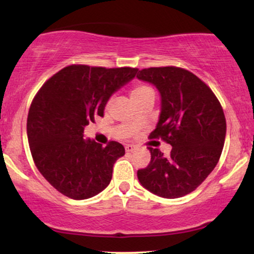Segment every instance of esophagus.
Returning a JSON list of instances; mask_svg holds the SVG:
<instances>
[{"instance_id": "34e87169", "label": "esophagus", "mask_w": 254, "mask_h": 254, "mask_svg": "<svg viewBox=\"0 0 254 254\" xmlns=\"http://www.w3.org/2000/svg\"><path fill=\"white\" fill-rule=\"evenodd\" d=\"M137 149V147L136 145H133V144H127L125 145V150L127 151V153H132V151H135Z\"/></svg>"}]
</instances>
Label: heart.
<instances>
[{"label": "heart", "instance_id": "1", "mask_svg": "<svg viewBox=\"0 0 254 254\" xmlns=\"http://www.w3.org/2000/svg\"><path fill=\"white\" fill-rule=\"evenodd\" d=\"M151 92V89L149 87L147 86H143V84H137V86H133L132 89H131L130 92V95H131V99H137V98H141L143 97L144 94H147V93Z\"/></svg>", "mask_w": 254, "mask_h": 254}]
</instances>
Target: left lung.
<instances>
[{
  "mask_svg": "<svg viewBox=\"0 0 254 254\" xmlns=\"http://www.w3.org/2000/svg\"><path fill=\"white\" fill-rule=\"evenodd\" d=\"M137 78L154 84L161 97V112L150 138L172 145L167 156L148 148L151 159L137 171L138 182L156 196L183 197L196 190L220 160L227 127L222 106L212 90L185 69H142Z\"/></svg>",
  "mask_w": 254,
  "mask_h": 254,
  "instance_id": "8db88e82",
  "label": "left lung"
}]
</instances>
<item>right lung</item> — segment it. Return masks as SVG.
Wrapping results in <instances>:
<instances>
[{"mask_svg":"<svg viewBox=\"0 0 254 254\" xmlns=\"http://www.w3.org/2000/svg\"><path fill=\"white\" fill-rule=\"evenodd\" d=\"M136 68L69 65L49 78L32 101L27 137L37 168L64 196L87 199L109 186L113 165L125 154L83 138L84 127L100 116L111 95L136 76Z\"/></svg>","mask_w":254,"mask_h":254,"instance_id":"obj_1","label":"right lung"}]
</instances>
